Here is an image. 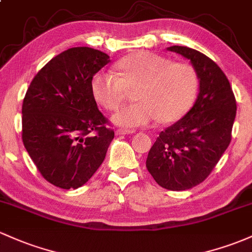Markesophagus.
I'll return each instance as SVG.
<instances>
[{"label": "esophagus", "mask_w": 252, "mask_h": 252, "mask_svg": "<svg viewBox=\"0 0 252 252\" xmlns=\"http://www.w3.org/2000/svg\"><path fill=\"white\" fill-rule=\"evenodd\" d=\"M134 133L133 129H126V128H118L116 129V134L121 136V134H132Z\"/></svg>", "instance_id": "esophagus-1"}]
</instances>
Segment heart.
<instances>
[{
  "label": "heart",
  "mask_w": 252,
  "mask_h": 252,
  "mask_svg": "<svg viewBox=\"0 0 252 252\" xmlns=\"http://www.w3.org/2000/svg\"><path fill=\"white\" fill-rule=\"evenodd\" d=\"M118 74L101 69L91 79V91L105 109L114 110L126 98L128 89H136L138 99L119 109L113 123L123 127L147 126L156 120L173 123L183 118L193 104L198 77L193 67L172 62L150 51H138L120 59Z\"/></svg>",
  "instance_id": "b5f03b06"
}]
</instances>
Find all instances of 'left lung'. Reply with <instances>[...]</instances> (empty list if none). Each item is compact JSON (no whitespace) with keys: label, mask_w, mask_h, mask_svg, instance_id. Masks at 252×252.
Returning a JSON list of instances; mask_svg holds the SVG:
<instances>
[{"label":"left lung","mask_w":252,"mask_h":252,"mask_svg":"<svg viewBox=\"0 0 252 252\" xmlns=\"http://www.w3.org/2000/svg\"><path fill=\"white\" fill-rule=\"evenodd\" d=\"M167 50L190 60L199 93L193 107L159 133L147 168L159 186L184 191L204 181L229 145L237 103L228 79L212 59L180 45Z\"/></svg>","instance_id":"obj_1"}]
</instances>
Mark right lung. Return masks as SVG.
Wrapping results in <instances>:
<instances>
[{
    "label": "right lung",
    "instance_id": "obj_1",
    "mask_svg": "<svg viewBox=\"0 0 252 252\" xmlns=\"http://www.w3.org/2000/svg\"><path fill=\"white\" fill-rule=\"evenodd\" d=\"M109 61L93 48H71L51 59L26 91L24 145L43 178L58 188L83 186L114 138L91 91L94 74Z\"/></svg>",
    "mask_w": 252,
    "mask_h": 252
}]
</instances>
